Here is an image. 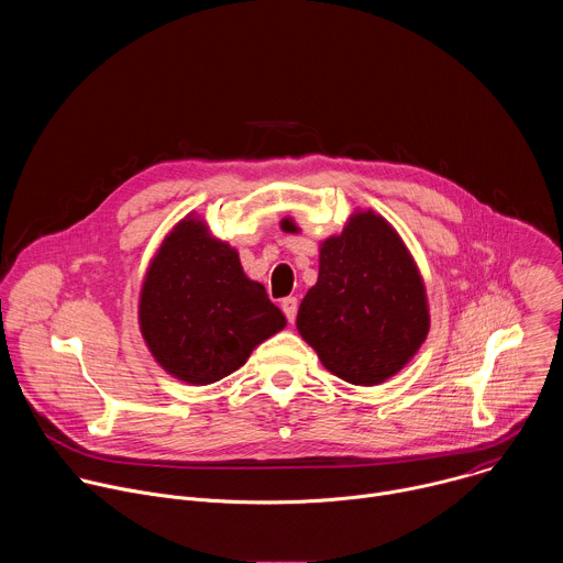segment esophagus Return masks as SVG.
<instances>
[{
    "label": "esophagus",
    "mask_w": 563,
    "mask_h": 563,
    "mask_svg": "<svg viewBox=\"0 0 563 563\" xmlns=\"http://www.w3.org/2000/svg\"><path fill=\"white\" fill-rule=\"evenodd\" d=\"M280 309L285 311V316H287L289 323H294V320H296V311H298V300H296L294 296H287V298H283Z\"/></svg>",
    "instance_id": "esophagus-1"
}]
</instances>
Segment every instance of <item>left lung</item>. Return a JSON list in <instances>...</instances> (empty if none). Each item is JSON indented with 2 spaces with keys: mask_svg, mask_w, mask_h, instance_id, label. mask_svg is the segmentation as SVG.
<instances>
[{
  "mask_svg": "<svg viewBox=\"0 0 563 563\" xmlns=\"http://www.w3.org/2000/svg\"><path fill=\"white\" fill-rule=\"evenodd\" d=\"M296 330L320 363L352 385L404 369L430 332L423 276L404 238L376 211H354L318 250V280Z\"/></svg>",
  "mask_w": 563,
  "mask_h": 563,
  "instance_id": "left-lung-1",
  "label": "left lung"
}]
</instances>
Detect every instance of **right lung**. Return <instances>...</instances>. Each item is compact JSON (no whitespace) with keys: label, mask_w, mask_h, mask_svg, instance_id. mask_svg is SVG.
Returning a JSON list of instances; mask_svg holds the SVG:
<instances>
[{"label":"right lung","mask_w":563,"mask_h":563,"mask_svg":"<svg viewBox=\"0 0 563 563\" xmlns=\"http://www.w3.org/2000/svg\"><path fill=\"white\" fill-rule=\"evenodd\" d=\"M142 339L174 378L216 383L243 367L287 320L238 252L200 216H185L151 258L137 302Z\"/></svg>","instance_id":"obj_1"}]
</instances>
